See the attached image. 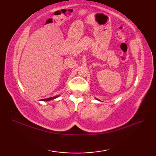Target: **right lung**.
<instances>
[{"label": "right lung", "instance_id": "obj_1", "mask_svg": "<svg viewBox=\"0 0 156 156\" xmlns=\"http://www.w3.org/2000/svg\"><path fill=\"white\" fill-rule=\"evenodd\" d=\"M59 96H55V97H50V98H45V99H44L43 101H51V100H53V99L54 98H56L57 97H58Z\"/></svg>", "mask_w": 156, "mask_h": 156}]
</instances>
